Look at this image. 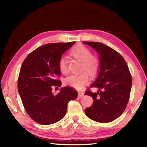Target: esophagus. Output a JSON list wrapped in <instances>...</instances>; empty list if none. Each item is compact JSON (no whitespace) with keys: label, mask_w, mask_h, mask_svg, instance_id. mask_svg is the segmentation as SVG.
I'll use <instances>...</instances> for the list:
<instances>
[{"label":"esophagus","mask_w":147,"mask_h":147,"mask_svg":"<svg viewBox=\"0 0 147 147\" xmlns=\"http://www.w3.org/2000/svg\"><path fill=\"white\" fill-rule=\"evenodd\" d=\"M84 95V92H82V91L78 92V98H82Z\"/></svg>","instance_id":"obj_1"}]
</instances>
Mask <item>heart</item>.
Returning <instances> with one entry per match:
<instances>
[{"label": "heart", "instance_id": "heart-1", "mask_svg": "<svg viewBox=\"0 0 147 147\" xmlns=\"http://www.w3.org/2000/svg\"><path fill=\"white\" fill-rule=\"evenodd\" d=\"M71 54L78 60L82 61V70L86 71L90 75L94 76L97 73L100 62L95 57L91 56L90 50L81 45H77L71 50ZM58 67L62 74L68 73L67 61L65 57H61L58 61ZM89 78L86 73L79 74H72L65 79L64 83L66 86H71L76 89H81L89 82Z\"/></svg>", "mask_w": 147, "mask_h": 147}]
</instances>
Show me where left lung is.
Segmentation results:
<instances>
[{
  "instance_id": "left-lung-1",
  "label": "left lung",
  "mask_w": 147,
  "mask_h": 147,
  "mask_svg": "<svg viewBox=\"0 0 147 147\" xmlns=\"http://www.w3.org/2000/svg\"><path fill=\"white\" fill-rule=\"evenodd\" d=\"M83 43L95 50L100 62L98 75L90 86L98 91L86 92L94 101L85 113L98 123L111 122L124 112L130 98L132 84L130 71L123 56L111 47L99 42Z\"/></svg>"
}]
</instances>
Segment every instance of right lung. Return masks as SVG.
<instances>
[{"instance_id":"add662e5","label":"right lung","mask_w":147,"mask_h":147,"mask_svg":"<svg viewBox=\"0 0 147 147\" xmlns=\"http://www.w3.org/2000/svg\"><path fill=\"white\" fill-rule=\"evenodd\" d=\"M76 41L46 44L31 53L22 64L18 91L26 113L34 121L49 125L60 121L67 112L69 102L78 96L69 86L54 94L52 87L61 86L56 78L61 75L58 61L62 54Z\"/></svg>"}]
</instances>
